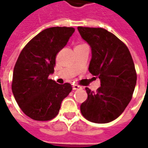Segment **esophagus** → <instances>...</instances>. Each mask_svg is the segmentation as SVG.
<instances>
[{"label": "esophagus", "instance_id": "obj_1", "mask_svg": "<svg viewBox=\"0 0 148 148\" xmlns=\"http://www.w3.org/2000/svg\"><path fill=\"white\" fill-rule=\"evenodd\" d=\"M82 86H80L79 85H77V84H74L73 85V90H78V89H81Z\"/></svg>", "mask_w": 148, "mask_h": 148}]
</instances>
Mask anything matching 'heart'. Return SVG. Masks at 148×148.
<instances>
[{
    "label": "heart",
    "mask_w": 148,
    "mask_h": 148,
    "mask_svg": "<svg viewBox=\"0 0 148 148\" xmlns=\"http://www.w3.org/2000/svg\"><path fill=\"white\" fill-rule=\"evenodd\" d=\"M79 45H82V44H79ZM79 45H77V46H79Z\"/></svg>",
    "instance_id": "obj_1"
}]
</instances>
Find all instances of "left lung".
Listing matches in <instances>:
<instances>
[{
	"mask_svg": "<svg viewBox=\"0 0 148 148\" xmlns=\"http://www.w3.org/2000/svg\"><path fill=\"white\" fill-rule=\"evenodd\" d=\"M77 30L91 47L89 71L101 80L96 92L86 88L88 97L81 105V112L93 123H109L122 114L132 100L137 79L134 62L127 46L106 29Z\"/></svg>",
	"mask_w": 148,
	"mask_h": 148,
	"instance_id": "obj_1",
	"label": "left lung"
}]
</instances>
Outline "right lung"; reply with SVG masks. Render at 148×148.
<instances>
[{"label": "right lung", "mask_w": 148, "mask_h": 148, "mask_svg": "<svg viewBox=\"0 0 148 148\" xmlns=\"http://www.w3.org/2000/svg\"><path fill=\"white\" fill-rule=\"evenodd\" d=\"M74 27H53L42 31L25 45L13 70L12 90L24 114L38 121H51L72 90L49 79L57 54L66 45Z\"/></svg>", "instance_id": "1"}]
</instances>
